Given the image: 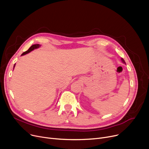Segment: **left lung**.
Segmentation results:
<instances>
[{"instance_id": "obj_1", "label": "left lung", "mask_w": 149, "mask_h": 149, "mask_svg": "<svg viewBox=\"0 0 149 149\" xmlns=\"http://www.w3.org/2000/svg\"><path fill=\"white\" fill-rule=\"evenodd\" d=\"M121 60H122V61H123V63H126V62H125V61H124V60L122 58H121Z\"/></svg>"}]
</instances>
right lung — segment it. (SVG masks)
I'll return each mask as SVG.
<instances>
[{
    "label": "right lung",
    "instance_id": "obj_1",
    "mask_svg": "<svg viewBox=\"0 0 149 149\" xmlns=\"http://www.w3.org/2000/svg\"><path fill=\"white\" fill-rule=\"evenodd\" d=\"M40 46V45H38V44L33 45H32V46H31L30 47V48L28 49V50H27L26 51L23 52V53L21 55V56H23V55H25V54H26L30 52L31 51H32L33 50H34V49H35L38 48ZM15 64H14V67H15Z\"/></svg>",
    "mask_w": 149,
    "mask_h": 149
}]
</instances>
